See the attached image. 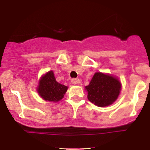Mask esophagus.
I'll use <instances>...</instances> for the list:
<instances>
[{
  "label": "esophagus",
  "instance_id": "34e87169",
  "mask_svg": "<svg viewBox=\"0 0 150 150\" xmlns=\"http://www.w3.org/2000/svg\"><path fill=\"white\" fill-rule=\"evenodd\" d=\"M71 83H72V84L76 85V84H77V83H79V81L76 79H71Z\"/></svg>",
  "mask_w": 150,
  "mask_h": 150
}]
</instances>
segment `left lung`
Here are the masks:
<instances>
[{"label": "left lung", "instance_id": "left-lung-1", "mask_svg": "<svg viewBox=\"0 0 150 150\" xmlns=\"http://www.w3.org/2000/svg\"><path fill=\"white\" fill-rule=\"evenodd\" d=\"M121 83L110 74L95 73L89 84L86 86L88 99L98 107H107L117 99L121 91Z\"/></svg>", "mask_w": 150, "mask_h": 150}]
</instances>
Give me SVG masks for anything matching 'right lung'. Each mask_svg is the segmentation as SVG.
I'll use <instances>...</instances> for the list:
<instances>
[{
	"instance_id": "1",
	"label": "right lung",
	"mask_w": 150,
	"mask_h": 150,
	"mask_svg": "<svg viewBox=\"0 0 150 150\" xmlns=\"http://www.w3.org/2000/svg\"><path fill=\"white\" fill-rule=\"evenodd\" d=\"M37 90L40 96L46 101L58 102L64 98L67 86L58 83L53 71H51L42 76Z\"/></svg>"
}]
</instances>
